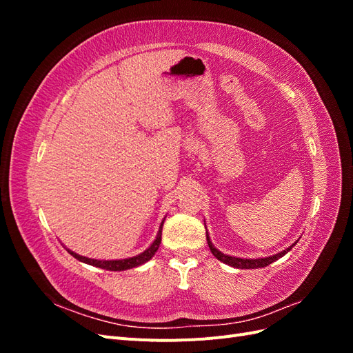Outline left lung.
<instances>
[{"mask_svg":"<svg viewBox=\"0 0 353 353\" xmlns=\"http://www.w3.org/2000/svg\"><path fill=\"white\" fill-rule=\"evenodd\" d=\"M206 240H208V244H209V249L210 252L213 253V256L215 258L223 263H227L230 266H232V268H239V270H256V268H265V266H268L270 263L279 261L280 258H283V256L285 253H288L292 250L293 245H296V243H293L290 248H287L285 250L276 253V254H272V256H266V258H256V259H243V258H236V256H230V254H225L219 252L215 245H213V243L210 241V237L209 234L206 231Z\"/></svg>","mask_w":353,"mask_h":353,"instance_id":"1","label":"left lung"}]
</instances>
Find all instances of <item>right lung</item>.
Masks as SVG:
<instances>
[{"label": "right lung", "mask_w": 353, "mask_h": 353, "mask_svg": "<svg viewBox=\"0 0 353 353\" xmlns=\"http://www.w3.org/2000/svg\"><path fill=\"white\" fill-rule=\"evenodd\" d=\"M163 222L165 219L162 221V223H160L159 227V231H157V236H156V240L152 243V245L148 249H145L143 253L137 254V256H132V258H126V259H116V261H99V259H91V258H87V256H81L78 253H74L72 250L68 249V252L73 256L74 259H78L83 263H88V265H92V266H97V268H101V270H108V271H126V270H131V268H135V266H140L143 263H145L147 261H150L154 253L157 252L159 245H160V241H162V227H163Z\"/></svg>", "instance_id": "1"}]
</instances>
